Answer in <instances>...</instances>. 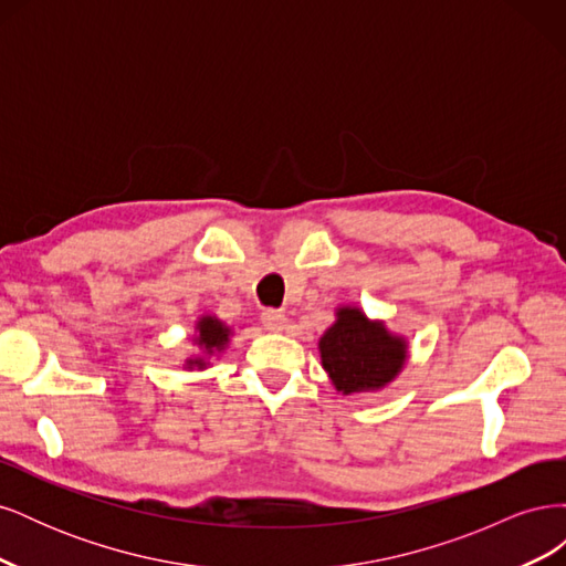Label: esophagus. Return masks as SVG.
Returning a JSON list of instances; mask_svg holds the SVG:
<instances>
[{"mask_svg":"<svg viewBox=\"0 0 566 566\" xmlns=\"http://www.w3.org/2000/svg\"><path fill=\"white\" fill-rule=\"evenodd\" d=\"M262 323H264V328H269V331H281L283 325H285V312H281V310H264L262 312Z\"/></svg>","mask_w":566,"mask_h":566,"instance_id":"34e87169","label":"esophagus"}]
</instances>
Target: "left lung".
I'll return each mask as SVG.
<instances>
[{
    "instance_id": "left-lung-1",
    "label": "left lung",
    "mask_w": 566,
    "mask_h": 566,
    "mask_svg": "<svg viewBox=\"0 0 566 566\" xmlns=\"http://www.w3.org/2000/svg\"><path fill=\"white\" fill-rule=\"evenodd\" d=\"M321 361L342 394L385 387L406 361L403 339L358 310H339L337 323L318 342Z\"/></svg>"
}]
</instances>
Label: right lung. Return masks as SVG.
<instances>
[{"label": "right lung", "mask_w": 566, "mask_h": 566, "mask_svg": "<svg viewBox=\"0 0 566 566\" xmlns=\"http://www.w3.org/2000/svg\"><path fill=\"white\" fill-rule=\"evenodd\" d=\"M198 331H200V337L198 342L200 345L208 349L210 354L214 349H221L229 342V328L224 323H219L217 318L212 316H205L200 323H198ZM191 366H202V361H188Z\"/></svg>", "instance_id": "add662e5"}]
</instances>
